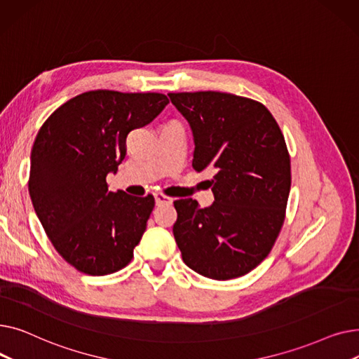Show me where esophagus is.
Segmentation results:
<instances>
[{
    "mask_svg": "<svg viewBox=\"0 0 359 359\" xmlns=\"http://www.w3.org/2000/svg\"><path fill=\"white\" fill-rule=\"evenodd\" d=\"M156 203L160 206V205H172V202H173V198H170V196H165V195H163V194H160V192H157L156 195Z\"/></svg>",
    "mask_w": 359,
    "mask_h": 359,
    "instance_id": "34e87169",
    "label": "esophagus"
}]
</instances>
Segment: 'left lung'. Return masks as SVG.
<instances>
[{"mask_svg":"<svg viewBox=\"0 0 359 359\" xmlns=\"http://www.w3.org/2000/svg\"><path fill=\"white\" fill-rule=\"evenodd\" d=\"M189 122L196 172L210 170V208L177 199L173 234L182 259L217 280L238 278L265 259L285 221L291 160L272 113L262 103L219 91L168 93Z\"/></svg>","mask_w":359,"mask_h":359,"instance_id":"8db88e82","label":"left lung"}]
</instances>
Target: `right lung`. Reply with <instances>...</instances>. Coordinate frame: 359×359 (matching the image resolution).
<instances>
[{
  "instance_id": "add662e5",
  "label": "right lung",
  "mask_w": 359,
  "mask_h": 359,
  "mask_svg": "<svg viewBox=\"0 0 359 359\" xmlns=\"http://www.w3.org/2000/svg\"><path fill=\"white\" fill-rule=\"evenodd\" d=\"M161 93L93 90L56 109L37 132L29 194L37 218L60 256L77 271L102 276L134 257L154 196L109 192L132 129L154 121L167 106Z\"/></svg>"
}]
</instances>
